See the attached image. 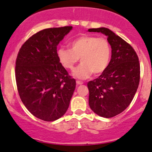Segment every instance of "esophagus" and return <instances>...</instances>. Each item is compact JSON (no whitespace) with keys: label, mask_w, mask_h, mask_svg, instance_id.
<instances>
[{"label":"esophagus","mask_w":152,"mask_h":152,"mask_svg":"<svg viewBox=\"0 0 152 152\" xmlns=\"http://www.w3.org/2000/svg\"><path fill=\"white\" fill-rule=\"evenodd\" d=\"M83 81H76V84L77 85H82L83 84Z\"/></svg>","instance_id":"esophagus-1"}]
</instances>
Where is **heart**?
Returning a JSON list of instances; mask_svg holds the SVG:
<instances>
[{"instance_id": "b5f03b06", "label": "heart", "mask_w": 152, "mask_h": 152, "mask_svg": "<svg viewBox=\"0 0 152 152\" xmlns=\"http://www.w3.org/2000/svg\"><path fill=\"white\" fill-rule=\"evenodd\" d=\"M70 49L61 48L57 50L59 62L66 69L72 70L78 60L81 64L73 71V76L86 79L92 74H101L109 65L111 50L105 38L83 35L69 43Z\"/></svg>"}]
</instances>
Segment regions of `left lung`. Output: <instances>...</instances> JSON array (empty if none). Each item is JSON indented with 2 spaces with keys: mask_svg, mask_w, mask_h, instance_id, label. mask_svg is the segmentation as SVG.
Listing matches in <instances>:
<instances>
[{
  "mask_svg": "<svg viewBox=\"0 0 152 152\" xmlns=\"http://www.w3.org/2000/svg\"><path fill=\"white\" fill-rule=\"evenodd\" d=\"M88 31L105 35L111 48L106 70L87 84L88 104L99 116L114 117L128 107L137 92L140 79L139 58L134 48L109 28H90Z\"/></svg>",
  "mask_w": 152,
  "mask_h": 152,
  "instance_id": "left-lung-1",
  "label": "left lung"
}]
</instances>
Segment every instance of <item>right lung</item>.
Here are the masks:
<instances>
[{"label": "right lung", "instance_id": "1", "mask_svg": "<svg viewBox=\"0 0 152 152\" xmlns=\"http://www.w3.org/2000/svg\"><path fill=\"white\" fill-rule=\"evenodd\" d=\"M72 26L42 30L33 35L19 50L15 62L18 94L26 109L46 121L65 114L76 88L59 62L57 46Z\"/></svg>", "mask_w": 152, "mask_h": 152}]
</instances>
